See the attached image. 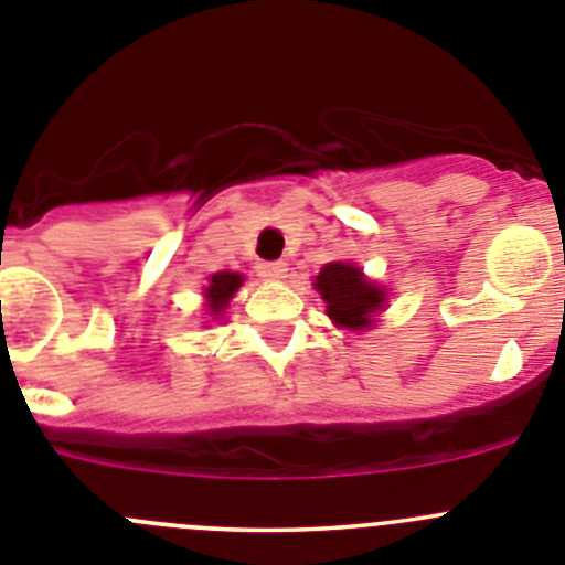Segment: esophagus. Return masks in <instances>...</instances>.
Listing matches in <instances>:
<instances>
[{
	"label": "esophagus",
	"instance_id": "1",
	"mask_svg": "<svg viewBox=\"0 0 565 565\" xmlns=\"http://www.w3.org/2000/svg\"><path fill=\"white\" fill-rule=\"evenodd\" d=\"M288 266L282 263V259H266V263H259L257 266V274L263 279H268V282H277V279L286 277Z\"/></svg>",
	"mask_w": 565,
	"mask_h": 565
}]
</instances>
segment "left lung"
<instances>
[{"label": "left lung", "mask_w": 565, "mask_h": 565, "mask_svg": "<svg viewBox=\"0 0 565 565\" xmlns=\"http://www.w3.org/2000/svg\"><path fill=\"white\" fill-rule=\"evenodd\" d=\"M317 291L328 302V317L342 328H367L371 313L384 302V291L362 277L356 266L348 263H328L317 277Z\"/></svg>", "instance_id": "obj_1"}]
</instances>
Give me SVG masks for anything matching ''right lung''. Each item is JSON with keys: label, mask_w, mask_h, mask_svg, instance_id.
<instances>
[{"label": "right lung", "mask_w": 565, "mask_h": 565, "mask_svg": "<svg viewBox=\"0 0 565 565\" xmlns=\"http://www.w3.org/2000/svg\"><path fill=\"white\" fill-rule=\"evenodd\" d=\"M239 282H243V277H239V274H232V271L214 274L212 282H209V288H206L209 308H212L214 313H221L223 308L228 306V299L234 297V291L239 288Z\"/></svg>", "instance_id": "right-lung-1"}]
</instances>
